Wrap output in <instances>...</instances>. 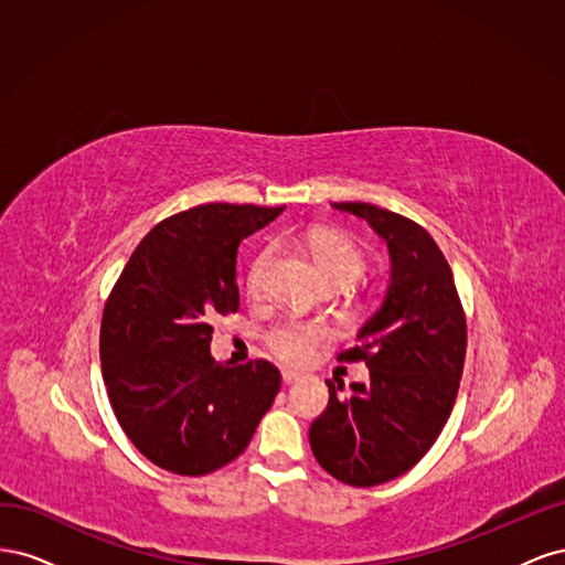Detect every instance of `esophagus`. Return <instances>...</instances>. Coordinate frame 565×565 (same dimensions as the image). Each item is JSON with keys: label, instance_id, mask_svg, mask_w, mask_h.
I'll use <instances>...</instances> for the list:
<instances>
[{"label": "esophagus", "instance_id": "obj_1", "mask_svg": "<svg viewBox=\"0 0 565 565\" xmlns=\"http://www.w3.org/2000/svg\"><path fill=\"white\" fill-rule=\"evenodd\" d=\"M299 380H301L299 372H292V370H285V372H282V382H285V384H295V382H299Z\"/></svg>", "mask_w": 565, "mask_h": 565}]
</instances>
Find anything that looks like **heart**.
<instances>
[{"label": "heart", "mask_w": 565, "mask_h": 565, "mask_svg": "<svg viewBox=\"0 0 565 565\" xmlns=\"http://www.w3.org/2000/svg\"><path fill=\"white\" fill-rule=\"evenodd\" d=\"M306 249H309L324 285L347 287L358 278V273L363 270V252L355 245V241H351V237L344 233L313 231L309 235V241H306ZM268 256H270V249H264L262 254L254 256V262L249 266L247 287L252 295L262 292ZM324 337H328V330H324L322 324L287 320L278 324V328H273L266 341H268V349L276 353L280 361L289 365H299L309 361L313 349Z\"/></svg>", "instance_id": "obj_1"}]
</instances>
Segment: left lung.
<instances>
[{
  "label": "left lung",
  "instance_id": "1",
  "mask_svg": "<svg viewBox=\"0 0 565 565\" xmlns=\"http://www.w3.org/2000/svg\"><path fill=\"white\" fill-rule=\"evenodd\" d=\"M365 218L388 247L384 301L339 361H365L367 384L328 382L330 403L311 424L318 465L337 481L370 488L413 469L446 426L467 355V320L446 256L415 221L370 202H334Z\"/></svg>",
  "mask_w": 565,
  "mask_h": 565
}]
</instances>
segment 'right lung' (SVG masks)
I'll return each instance as SVG.
<instances>
[{
  "label": "right lung",
  "mask_w": 565,
  "mask_h": 565,
  "mask_svg": "<svg viewBox=\"0 0 565 565\" xmlns=\"http://www.w3.org/2000/svg\"><path fill=\"white\" fill-rule=\"evenodd\" d=\"M285 207L200 204L152 228L100 320V370L115 417L152 465L204 476L243 455L280 391L268 361L216 363L212 322L235 313L237 247Z\"/></svg>",
  "instance_id": "1"
}]
</instances>
